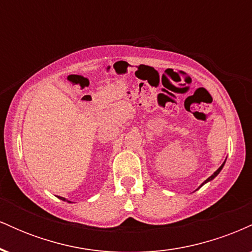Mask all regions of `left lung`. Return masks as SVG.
Returning <instances> with one entry per match:
<instances>
[{
  "label": "left lung",
  "instance_id": "obj_1",
  "mask_svg": "<svg viewBox=\"0 0 252 252\" xmlns=\"http://www.w3.org/2000/svg\"><path fill=\"white\" fill-rule=\"evenodd\" d=\"M224 164H225V161H224V163H222V164H221V166H220V167H219V168H218V169H217V170H216V172H215V173H213V174H212V175H211L209 179H206V180H205L204 182H202V184L200 185V187H201V186H204V185H205V184H206V182H209V181H211V180H213V179H215V178H216V176H217V175H218V174H219V173H220V170L222 169V167H224ZM200 187H199V189H200Z\"/></svg>",
  "mask_w": 252,
  "mask_h": 252
}]
</instances>
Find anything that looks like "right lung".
Segmentation results:
<instances>
[{
	"label": "right lung",
	"instance_id": "obj_1",
	"mask_svg": "<svg viewBox=\"0 0 252 252\" xmlns=\"http://www.w3.org/2000/svg\"><path fill=\"white\" fill-rule=\"evenodd\" d=\"M59 199H62V200H63V201H67V202H71V201H68V200H67V199L63 198V196H60V198H59Z\"/></svg>",
	"mask_w": 252,
	"mask_h": 252
}]
</instances>
